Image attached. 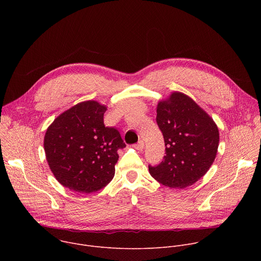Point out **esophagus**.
Segmentation results:
<instances>
[{
    "label": "esophagus",
    "mask_w": 261,
    "mask_h": 261,
    "mask_svg": "<svg viewBox=\"0 0 261 261\" xmlns=\"http://www.w3.org/2000/svg\"><path fill=\"white\" fill-rule=\"evenodd\" d=\"M133 147L136 148V150H138V151H142L143 147H144V143H143V141L140 140V141H138L136 144H134Z\"/></svg>",
    "instance_id": "1"
}]
</instances>
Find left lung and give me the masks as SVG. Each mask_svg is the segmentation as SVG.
I'll use <instances>...</instances> for the list:
<instances>
[{"label":"left lung","mask_w":261,"mask_h":261,"mask_svg":"<svg viewBox=\"0 0 261 261\" xmlns=\"http://www.w3.org/2000/svg\"><path fill=\"white\" fill-rule=\"evenodd\" d=\"M156 121L163 133L166 156L157 166H148V171L166 187L187 188L214 163L218 127L193 99L180 92L158 102Z\"/></svg>","instance_id":"8db88e82"}]
</instances>
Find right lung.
Returning a JSON list of instances; mask_svg holds the SVG:
<instances>
[{
    "mask_svg": "<svg viewBox=\"0 0 261 261\" xmlns=\"http://www.w3.org/2000/svg\"><path fill=\"white\" fill-rule=\"evenodd\" d=\"M106 106L84 101L64 111L44 136L47 163L57 180L80 193L104 188L115 176L118 150L126 146L120 132L105 127Z\"/></svg>",
    "mask_w": 261,
    "mask_h": 261,
    "instance_id": "obj_1",
    "label": "right lung"
}]
</instances>
